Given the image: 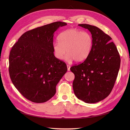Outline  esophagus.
<instances>
[{"mask_svg": "<svg viewBox=\"0 0 130 130\" xmlns=\"http://www.w3.org/2000/svg\"><path fill=\"white\" fill-rule=\"evenodd\" d=\"M67 69H68V71H70V66L69 65H67Z\"/></svg>", "mask_w": 130, "mask_h": 130, "instance_id": "1", "label": "esophagus"}]
</instances>
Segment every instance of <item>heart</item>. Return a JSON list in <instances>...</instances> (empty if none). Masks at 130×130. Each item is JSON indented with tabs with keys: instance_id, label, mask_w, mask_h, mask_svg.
Here are the masks:
<instances>
[{
	"instance_id": "obj_1",
	"label": "heart",
	"mask_w": 130,
	"mask_h": 130,
	"mask_svg": "<svg viewBox=\"0 0 130 130\" xmlns=\"http://www.w3.org/2000/svg\"><path fill=\"white\" fill-rule=\"evenodd\" d=\"M58 42L53 43L54 56L59 60L63 58L68 62L74 60L80 62L85 60L91 52L93 39L87 31L77 29H69L62 32L58 37Z\"/></svg>"
}]
</instances>
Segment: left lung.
Wrapping results in <instances>:
<instances>
[{
    "label": "left lung",
    "instance_id": "obj_1",
    "mask_svg": "<svg viewBox=\"0 0 130 130\" xmlns=\"http://www.w3.org/2000/svg\"><path fill=\"white\" fill-rule=\"evenodd\" d=\"M78 26L90 31L93 44L87 58L70 68L75 75L73 90L78 99L95 103L111 93L120 68V55L111 37L101 29L87 24Z\"/></svg>",
    "mask_w": 130,
    "mask_h": 130
}]
</instances>
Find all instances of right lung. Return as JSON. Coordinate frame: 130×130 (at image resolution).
<instances>
[{
	"mask_svg": "<svg viewBox=\"0 0 130 130\" xmlns=\"http://www.w3.org/2000/svg\"><path fill=\"white\" fill-rule=\"evenodd\" d=\"M67 23L56 22L26 31L12 47L9 71L15 87L36 103L50 99L67 71L65 63L53 52L54 33Z\"/></svg>",
	"mask_w": 130,
	"mask_h": 130,
	"instance_id": "add662e5",
	"label": "right lung"
}]
</instances>
